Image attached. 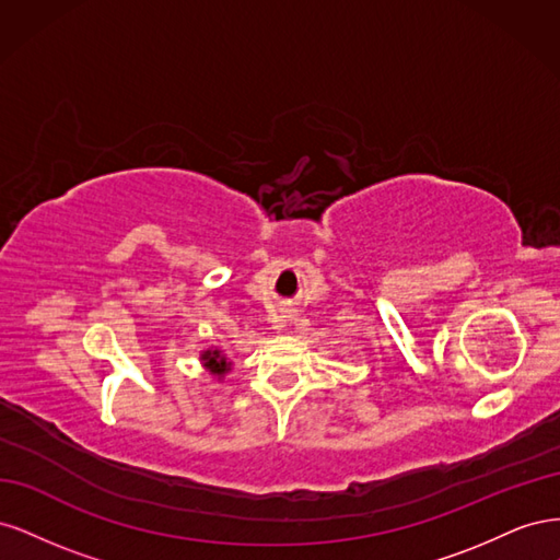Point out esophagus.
<instances>
[{
  "instance_id": "1",
  "label": "esophagus",
  "mask_w": 560,
  "mask_h": 560,
  "mask_svg": "<svg viewBox=\"0 0 560 560\" xmlns=\"http://www.w3.org/2000/svg\"><path fill=\"white\" fill-rule=\"evenodd\" d=\"M292 317H294V315H292V311H284V313H282V327H284L287 322H290Z\"/></svg>"
}]
</instances>
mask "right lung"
I'll list each match as a JSON object with an SVG mask.
<instances>
[{"label": "right lung", "mask_w": 560, "mask_h": 560, "mask_svg": "<svg viewBox=\"0 0 560 560\" xmlns=\"http://www.w3.org/2000/svg\"><path fill=\"white\" fill-rule=\"evenodd\" d=\"M202 362H206V366L210 369V371H214V374H226V369H229V362H226V358H222V352L219 350H208V352H202V358H200Z\"/></svg>", "instance_id": "obj_1"}]
</instances>
